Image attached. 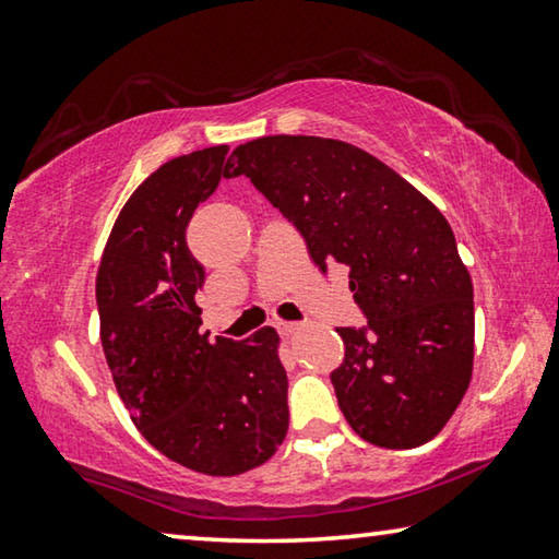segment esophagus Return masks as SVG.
<instances>
[{
  "label": "esophagus",
  "instance_id": "34e87169",
  "mask_svg": "<svg viewBox=\"0 0 559 559\" xmlns=\"http://www.w3.org/2000/svg\"><path fill=\"white\" fill-rule=\"evenodd\" d=\"M278 330H281V335H286V337H296L300 330H302V325L300 323H278Z\"/></svg>",
  "mask_w": 559,
  "mask_h": 559
}]
</instances>
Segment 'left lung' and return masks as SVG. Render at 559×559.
<instances>
[{"label": "left lung", "mask_w": 559, "mask_h": 559, "mask_svg": "<svg viewBox=\"0 0 559 559\" xmlns=\"http://www.w3.org/2000/svg\"><path fill=\"white\" fill-rule=\"evenodd\" d=\"M246 175L296 226L320 271L349 269L365 328H337L330 374L355 433L414 449L447 427L473 372V283L449 222L392 167L343 140L269 135L239 145Z\"/></svg>", "instance_id": "8db88e82"}]
</instances>
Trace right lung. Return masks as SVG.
Listing matches in <instances>:
<instances>
[{
    "mask_svg": "<svg viewBox=\"0 0 559 559\" xmlns=\"http://www.w3.org/2000/svg\"><path fill=\"white\" fill-rule=\"evenodd\" d=\"M226 145L175 157L122 206L96 276L100 343L112 382L147 443L206 476L266 463L288 431L278 333H200L204 266L185 231L224 177Z\"/></svg>",
    "mask_w": 559,
    "mask_h": 559,
    "instance_id": "right-lung-1",
    "label": "right lung"
}]
</instances>
